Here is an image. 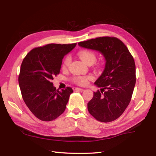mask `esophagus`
Instances as JSON below:
<instances>
[{
    "mask_svg": "<svg viewBox=\"0 0 156 156\" xmlns=\"http://www.w3.org/2000/svg\"><path fill=\"white\" fill-rule=\"evenodd\" d=\"M75 90H76V91H80V92H82V91L84 90V89H83V88H76Z\"/></svg>",
    "mask_w": 156,
    "mask_h": 156,
    "instance_id": "obj_1",
    "label": "esophagus"
}]
</instances>
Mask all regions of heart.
<instances>
[{"instance_id": "heart-1", "label": "heart", "mask_w": 156, "mask_h": 156, "mask_svg": "<svg viewBox=\"0 0 156 156\" xmlns=\"http://www.w3.org/2000/svg\"><path fill=\"white\" fill-rule=\"evenodd\" d=\"M78 56L84 61L86 64L88 65H92L97 61V54L93 51L91 50H82L78 53ZM71 62V57L69 55H67L64 58V61L62 62V68L66 69L67 68ZM92 78V76L90 75L87 76H80V75H76L74 76L72 78V80L74 82V83L77 84L78 85H86L88 82L91 80Z\"/></svg>"}]
</instances>
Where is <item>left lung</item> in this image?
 Segmentation results:
<instances>
[{
    "mask_svg": "<svg viewBox=\"0 0 156 156\" xmlns=\"http://www.w3.org/2000/svg\"><path fill=\"white\" fill-rule=\"evenodd\" d=\"M78 44L99 51L106 59L104 72L94 82L101 91L94 92L93 98L88 102V112L98 121H115L131 100L136 82L133 57L124 43L115 37L90 39Z\"/></svg>",
    "mask_w": 156,
    "mask_h": 156,
    "instance_id": "8db88e82",
    "label": "left lung"
}]
</instances>
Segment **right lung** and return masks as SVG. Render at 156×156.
Instances as JSON below:
<instances>
[{
    "instance_id": "1",
    "label": "right lung",
    "mask_w": 156,
    "mask_h": 156,
    "mask_svg": "<svg viewBox=\"0 0 156 156\" xmlns=\"http://www.w3.org/2000/svg\"><path fill=\"white\" fill-rule=\"evenodd\" d=\"M76 44H49L34 48L22 62L19 84L23 101L37 119L51 121L64 112L72 88L61 91L51 80L59 74L62 59Z\"/></svg>"
}]
</instances>
